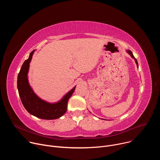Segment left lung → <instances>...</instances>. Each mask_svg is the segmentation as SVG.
<instances>
[{
    "label": "left lung",
    "mask_w": 160,
    "mask_h": 160,
    "mask_svg": "<svg viewBox=\"0 0 160 160\" xmlns=\"http://www.w3.org/2000/svg\"><path fill=\"white\" fill-rule=\"evenodd\" d=\"M127 51V52L128 54H130V56H131V58H133L134 60H135V63H136V64H137V66H138V68H139V66H138V61H137V59L135 58V57L133 56V54H132V52L130 51V50H127L126 51ZM104 120V119H103Z\"/></svg>",
    "instance_id": "obj_1"
}]
</instances>
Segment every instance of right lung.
<instances>
[{
    "label": "right lung",
    "mask_w": 160,
    "mask_h": 160,
    "mask_svg": "<svg viewBox=\"0 0 160 160\" xmlns=\"http://www.w3.org/2000/svg\"><path fill=\"white\" fill-rule=\"evenodd\" d=\"M35 51L33 50L30 54L18 74L17 86L19 95L22 105L32 115L43 120H55L62 117L66 112L68 101L73 94L76 86L56 102H49L40 98L30 85L28 78L30 63Z\"/></svg>",
    "instance_id": "1"
}]
</instances>
